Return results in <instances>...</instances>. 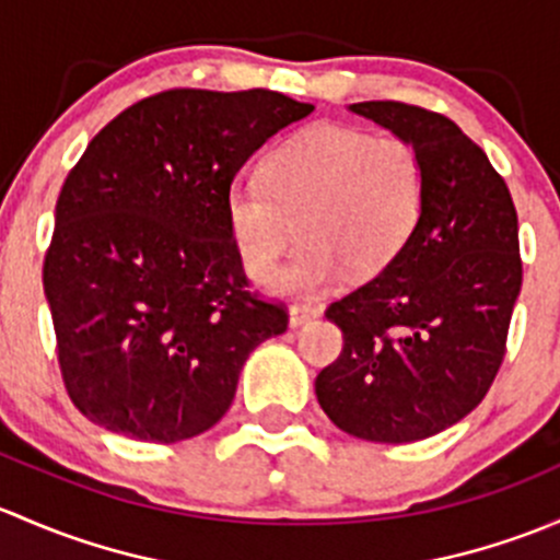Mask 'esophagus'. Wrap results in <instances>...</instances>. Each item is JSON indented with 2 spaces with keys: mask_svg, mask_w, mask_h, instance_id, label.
Instances as JSON below:
<instances>
[{
  "mask_svg": "<svg viewBox=\"0 0 560 560\" xmlns=\"http://www.w3.org/2000/svg\"><path fill=\"white\" fill-rule=\"evenodd\" d=\"M320 313V304H293V307L288 310V320H291V326H304V323L318 318Z\"/></svg>",
  "mask_w": 560,
  "mask_h": 560,
  "instance_id": "1",
  "label": "esophagus"
}]
</instances>
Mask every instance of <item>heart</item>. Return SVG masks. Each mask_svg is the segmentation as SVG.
I'll return each instance as SVG.
<instances>
[{
	"label": "heart",
	"mask_w": 560,
	"mask_h": 560,
	"mask_svg": "<svg viewBox=\"0 0 560 560\" xmlns=\"http://www.w3.org/2000/svg\"><path fill=\"white\" fill-rule=\"evenodd\" d=\"M423 201L425 170L412 142L320 124L280 142L264 175L229 186L226 223L253 280H267L302 232L275 288L315 293L348 269L369 278L388 267L418 229Z\"/></svg>",
	"instance_id": "heart-1"
}]
</instances>
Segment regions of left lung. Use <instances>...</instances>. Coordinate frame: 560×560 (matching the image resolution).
<instances>
[{
  "label": "left lung",
  "instance_id": "obj_1",
  "mask_svg": "<svg viewBox=\"0 0 560 560\" xmlns=\"http://www.w3.org/2000/svg\"><path fill=\"white\" fill-rule=\"evenodd\" d=\"M350 113L412 142L425 201L405 250L328 304L345 348L315 380L323 412L369 442H418L471 412L506 353L523 264L504 177L451 118L405 102Z\"/></svg>",
  "mask_w": 560,
  "mask_h": 560
}]
</instances>
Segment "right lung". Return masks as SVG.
Segmentation results:
<instances>
[{"label":"right lung","instance_id":"1","mask_svg":"<svg viewBox=\"0 0 560 560\" xmlns=\"http://www.w3.org/2000/svg\"><path fill=\"white\" fill-rule=\"evenodd\" d=\"M313 105L172 89L126 107L67 175L43 285L72 405L115 434L191 440L232 407L247 355L288 328L247 291L226 191Z\"/></svg>","mask_w":560,"mask_h":560}]
</instances>
